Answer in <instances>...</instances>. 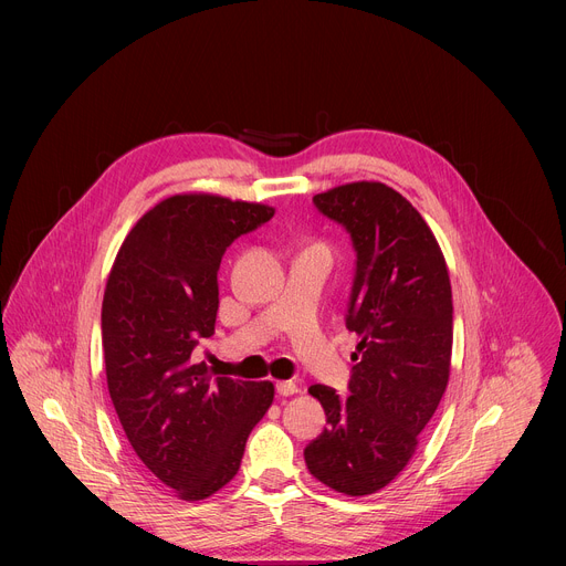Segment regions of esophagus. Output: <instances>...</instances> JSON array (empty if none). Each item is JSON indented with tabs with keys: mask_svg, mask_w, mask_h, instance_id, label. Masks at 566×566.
<instances>
[{
	"mask_svg": "<svg viewBox=\"0 0 566 566\" xmlns=\"http://www.w3.org/2000/svg\"><path fill=\"white\" fill-rule=\"evenodd\" d=\"M275 387H277L280 396H293V394L300 391V387L293 380H280Z\"/></svg>",
	"mask_w": 566,
	"mask_h": 566,
	"instance_id": "34e87169",
	"label": "esophagus"
}]
</instances>
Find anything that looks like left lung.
<instances>
[{
    "mask_svg": "<svg viewBox=\"0 0 566 566\" xmlns=\"http://www.w3.org/2000/svg\"><path fill=\"white\" fill-rule=\"evenodd\" d=\"M313 203L352 234L356 275L347 329L360 343L349 396L308 387L329 426L304 448V461L325 486L363 497L408 465L448 387L450 275L426 219L389 186L347 184L315 195Z\"/></svg>",
    "mask_w": 566,
    "mask_h": 566,
    "instance_id": "1",
    "label": "left lung"
}]
</instances>
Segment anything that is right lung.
Returning a JSON list of instances; mask_svg holds the SVG:
<instances>
[{
	"label": "right lung",
	"instance_id": "1",
	"mask_svg": "<svg viewBox=\"0 0 566 566\" xmlns=\"http://www.w3.org/2000/svg\"><path fill=\"white\" fill-rule=\"evenodd\" d=\"M273 214L219 195L168 197L136 221L107 277L101 319L112 402L136 457L186 502L237 474L275 396L269 380L212 376L192 358L199 338L214 334L226 249Z\"/></svg>",
	"mask_w": 566,
	"mask_h": 566
}]
</instances>
